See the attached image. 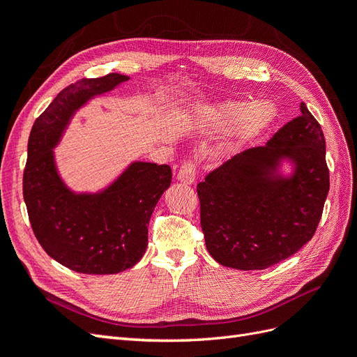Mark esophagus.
Segmentation results:
<instances>
[{
  "instance_id": "esophagus-1",
  "label": "esophagus",
  "mask_w": 357,
  "mask_h": 357,
  "mask_svg": "<svg viewBox=\"0 0 357 357\" xmlns=\"http://www.w3.org/2000/svg\"><path fill=\"white\" fill-rule=\"evenodd\" d=\"M177 180L180 183H185V185H192V183L195 181V164H193V162H186V164L178 169Z\"/></svg>"
}]
</instances>
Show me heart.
Here are the masks:
<instances>
[{"mask_svg": "<svg viewBox=\"0 0 357 357\" xmlns=\"http://www.w3.org/2000/svg\"><path fill=\"white\" fill-rule=\"evenodd\" d=\"M278 116V107L271 100L256 102H222L213 105H198L193 117L210 129L226 131L234 129L236 144L253 142L271 126Z\"/></svg>", "mask_w": 357, "mask_h": 357, "instance_id": "obj_1", "label": "heart"}]
</instances>
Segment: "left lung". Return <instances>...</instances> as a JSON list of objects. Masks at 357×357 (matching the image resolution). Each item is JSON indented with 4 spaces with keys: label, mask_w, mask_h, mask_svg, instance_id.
I'll use <instances>...</instances> for the list:
<instances>
[{
    "label": "left lung",
    "mask_w": 357,
    "mask_h": 357,
    "mask_svg": "<svg viewBox=\"0 0 357 357\" xmlns=\"http://www.w3.org/2000/svg\"><path fill=\"white\" fill-rule=\"evenodd\" d=\"M197 190L205 245L215 262L252 271L284 261L312 238L329 192L319 122L301 102V116L265 146L210 172Z\"/></svg>",
    "instance_id": "obj_1"
}]
</instances>
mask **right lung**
<instances>
[{
	"label": "right lung",
	"instance_id": "obj_1",
	"mask_svg": "<svg viewBox=\"0 0 357 357\" xmlns=\"http://www.w3.org/2000/svg\"><path fill=\"white\" fill-rule=\"evenodd\" d=\"M128 80L112 73L67 86L29 134L24 199L32 231L52 259L75 273L117 274L137 265L147 248L150 215L171 185L168 165L142 160L131 162L96 192H75L59 174L53 150L74 114Z\"/></svg>",
	"mask_w": 357,
	"mask_h": 357
}]
</instances>
